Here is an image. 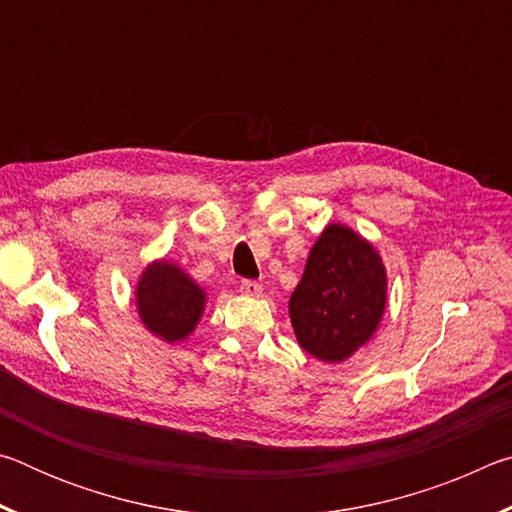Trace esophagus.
<instances>
[{"label":"esophagus","instance_id":"esophagus-1","mask_svg":"<svg viewBox=\"0 0 512 512\" xmlns=\"http://www.w3.org/2000/svg\"><path fill=\"white\" fill-rule=\"evenodd\" d=\"M239 289L241 293H246V296H259V293H262V284L257 280H241Z\"/></svg>","mask_w":512,"mask_h":512}]
</instances>
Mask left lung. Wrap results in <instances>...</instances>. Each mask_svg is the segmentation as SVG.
Returning a JSON list of instances; mask_svg holds the SVG:
<instances>
[{
    "instance_id": "obj_1",
    "label": "left lung",
    "mask_w": 512,
    "mask_h": 512,
    "mask_svg": "<svg viewBox=\"0 0 512 512\" xmlns=\"http://www.w3.org/2000/svg\"><path fill=\"white\" fill-rule=\"evenodd\" d=\"M384 305L386 273L375 248L343 225H329L289 300L298 343L320 361H343L370 339Z\"/></svg>"
}]
</instances>
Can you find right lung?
I'll use <instances>...</instances> for the list:
<instances>
[{
  "mask_svg": "<svg viewBox=\"0 0 512 512\" xmlns=\"http://www.w3.org/2000/svg\"><path fill=\"white\" fill-rule=\"evenodd\" d=\"M205 293L173 264L160 262L144 271L137 284V307L144 325L164 341H180L203 314Z\"/></svg>",
  "mask_w": 512,
  "mask_h": 512,
  "instance_id": "add662e5",
  "label": "right lung"
}]
</instances>
